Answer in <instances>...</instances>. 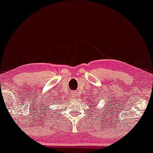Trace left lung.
<instances>
[{"instance_id": "8db88e82", "label": "left lung", "mask_w": 153, "mask_h": 153, "mask_svg": "<svg viewBox=\"0 0 153 153\" xmlns=\"http://www.w3.org/2000/svg\"><path fill=\"white\" fill-rule=\"evenodd\" d=\"M93 106H94V105H93Z\"/></svg>"}]
</instances>
